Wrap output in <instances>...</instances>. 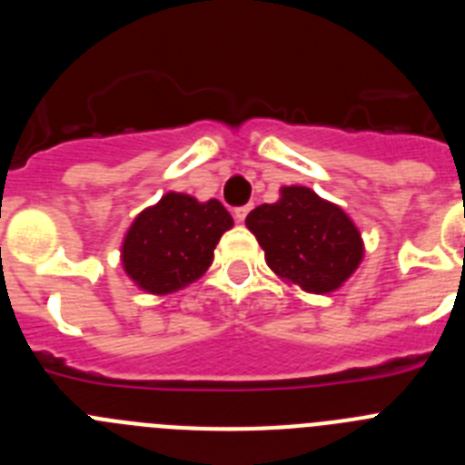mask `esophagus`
<instances>
[{"label":"esophagus","mask_w":465,"mask_h":465,"mask_svg":"<svg viewBox=\"0 0 465 465\" xmlns=\"http://www.w3.org/2000/svg\"><path fill=\"white\" fill-rule=\"evenodd\" d=\"M249 212H252V207H249V204H244V207H237L235 212H232V216H235L237 223H244L246 213H249Z\"/></svg>","instance_id":"esophagus-1"}]
</instances>
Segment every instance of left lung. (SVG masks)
<instances>
[{"mask_svg":"<svg viewBox=\"0 0 465 465\" xmlns=\"http://www.w3.org/2000/svg\"><path fill=\"white\" fill-rule=\"evenodd\" d=\"M265 261L282 279L310 293H331L351 277L363 258V242L347 213L305 186L282 188L274 204L246 216Z\"/></svg>","mask_w":465,"mask_h":465,"instance_id":"8db88e82","label":"left lung"}]
</instances>
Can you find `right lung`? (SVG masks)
Listing matches in <instances>:
<instances>
[{
    "label": "right lung",
    "mask_w": 465,
    "mask_h": 465,
    "mask_svg": "<svg viewBox=\"0 0 465 465\" xmlns=\"http://www.w3.org/2000/svg\"><path fill=\"white\" fill-rule=\"evenodd\" d=\"M232 216L219 200L197 203L183 193H167L143 209L123 242V265L139 289L165 295L203 277L213 249Z\"/></svg>",
    "instance_id": "obj_1"
}]
</instances>
